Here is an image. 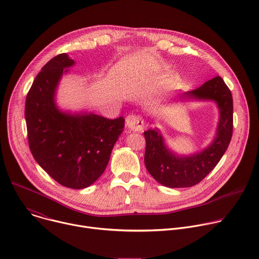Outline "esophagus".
Segmentation results:
<instances>
[{"label": "esophagus", "mask_w": 259, "mask_h": 259, "mask_svg": "<svg viewBox=\"0 0 259 259\" xmlns=\"http://www.w3.org/2000/svg\"><path fill=\"white\" fill-rule=\"evenodd\" d=\"M144 122L141 117L137 115H129L126 117V127L131 131L141 132L143 130Z\"/></svg>", "instance_id": "obj_1"}]
</instances>
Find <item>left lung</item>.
Wrapping results in <instances>:
<instances>
[{
	"mask_svg": "<svg viewBox=\"0 0 259 259\" xmlns=\"http://www.w3.org/2000/svg\"><path fill=\"white\" fill-rule=\"evenodd\" d=\"M181 97L214 100L220 118L213 142L204 151L189 157H178L171 153L158 129L144 131L145 167L158 182L168 188H190L202 181L223 158L233 135V96L219 76L183 93Z\"/></svg>",
	"mask_w": 259,
	"mask_h": 259,
	"instance_id": "left-lung-1",
	"label": "left lung"
}]
</instances>
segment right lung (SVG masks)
<instances>
[{"label":"right lung","instance_id":"right-lung-1","mask_svg":"<svg viewBox=\"0 0 259 259\" xmlns=\"http://www.w3.org/2000/svg\"><path fill=\"white\" fill-rule=\"evenodd\" d=\"M73 63L62 53L42 67L26 95L25 122L36 163L61 186L80 190L104 172L125 120L60 112L54 101L55 90L65 68Z\"/></svg>","mask_w":259,"mask_h":259}]
</instances>
